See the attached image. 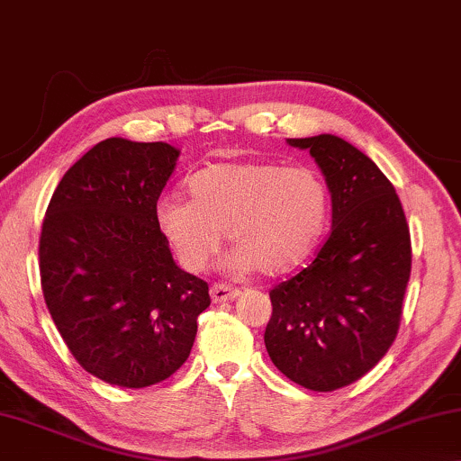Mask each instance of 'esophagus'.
<instances>
[{
	"mask_svg": "<svg viewBox=\"0 0 461 461\" xmlns=\"http://www.w3.org/2000/svg\"><path fill=\"white\" fill-rule=\"evenodd\" d=\"M238 294H240V290L230 286V284H212L211 286V298L215 303L231 301V298H236Z\"/></svg>",
	"mask_w": 461,
	"mask_h": 461,
	"instance_id": "34e87169",
	"label": "esophagus"
}]
</instances>
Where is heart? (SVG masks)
Segmentation results:
<instances>
[{
  "label": "heart",
  "instance_id": "b5f03b06",
  "mask_svg": "<svg viewBox=\"0 0 461 461\" xmlns=\"http://www.w3.org/2000/svg\"><path fill=\"white\" fill-rule=\"evenodd\" d=\"M190 198L163 196L157 223L181 267L203 271L223 236L236 244L225 267L284 274L313 250L328 221V187L307 167L236 160L187 179Z\"/></svg>",
  "mask_w": 461,
  "mask_h": 461
}]
</instances>
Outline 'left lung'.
I'll use <instances>...</instances> for the list:
<instances>
[{
  "label": "left lung",
  "instance_id": "obj_1",
  "mask_svg": "<svg viewBox=\"0 0 461 461\" xmlns=\"http://www.w3.org/2000/svg\"><path fill=\"white\" fill-rule=\"evenodd\" d=\"M309 150L332 194V231L313 261L271 288L265 347L309 391L353 384L397 339L411 274V238L386 175L348 141L288 140Z\"/></svg>",
  "mask_w": 461,
  "mask_h": 461
}]
</instances>
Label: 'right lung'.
Segmentation results:
<instances>
[{
    "label": "right lung",
    "instance_id": "1",
    "mask_svg": "<svg viewBox=\"0 0 461 461\" xmlns=\"http://www.w3.org/2000/svg\"><path fill=\"white\" fill-rule=\"evenodd\" d=\"M179 150L110 138L64 173L39 236L41 290L79 366L122 388L167 380L190 357L209 284L175 265L157 203Z\"/></svg>",
    "mask_w": 461,
    "mask_h": 461
}]
</instances>
